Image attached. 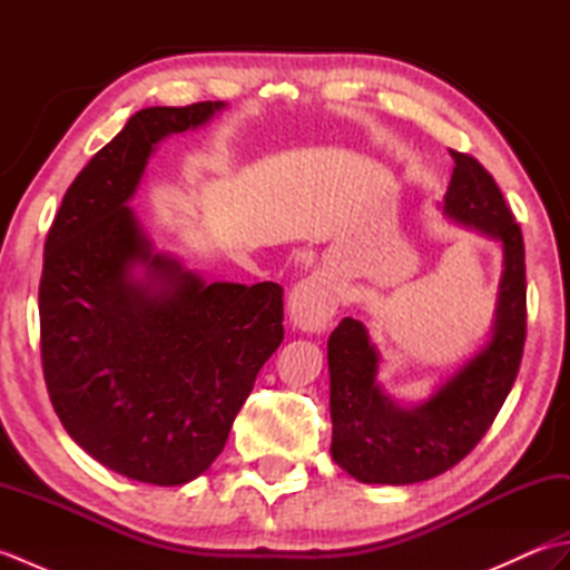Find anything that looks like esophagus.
<instances>
[{"label": "esophagus", "instance_id": "obj_1", "mask_svg": "<svg viewBox=\"0 0 570 570\" xmlns=\"http://www.w3.org/2000/svg\"><path fill=\"white\" fill-rule=\"evenodd\" d=\"M337 304H341V294L331 278L325 274H311L296 284L288 298V313L301 331L316 333L333 321Z\"/></svg>", "mask_w": 570, "mask_h": 570}]
</instances>
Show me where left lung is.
<instances>
[{"label":"left lung","instance_id":"obj_1","mask_svg":"<svg viewBox=\"0 0 570 570\" xmlns=\"http://www.w3.org/2000/svg\"><path fill=\"white\" fill-rule=\"evenodd\" d=\"M455 168L443 210L460 225L502 242V282L488 345L419 406L382 392L380 355L367 328L343 318L328 341L333 460L360 482L411 485L460 463L500 414L527 341V266L522 229L502 190L475 156L451 151Z\"/></svg>","mask_w":570,"mask_h":570}]
</instances>
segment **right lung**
<instances>
[{"label":"right lung","instance_id":"add662e5","mask_svg":"<svg viewBox=\"0 0 570 570\" xmlns=\"http://www.w3.org/2000/svg\"><path fill=\"white\" fill-rule=\"evenodd\" d=\"M223 107L131 115L72 180L46 237L39 316L48 396L85 453L151 485H186L210 468L284 341L282 286L208 284L154 252L127 205L156 144Z\"/></svg>","mask_w":570,"mask_h":570}]
</instances>
